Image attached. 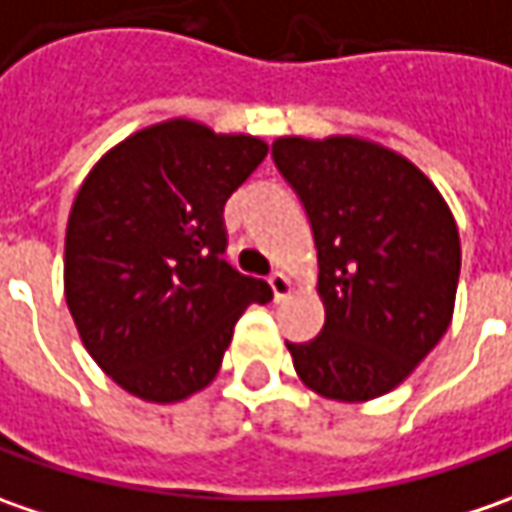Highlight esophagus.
I'll use <instances>...</instances> for the list:
<instances>
[{"instance_id":"1","label":"esophagus","mask_w":512,"mask_h":512,"mask_svg":"<svg viewBox=\"0 0 512 512\" xmlns=\"http://www.w3.org/2000/svg\"><path fill=\"white\" fill-rule=\"evenodd\" d=\"M269 286H272V295H275V300H283L289 292H292V280H289L286 272H272V275H269Z\"/></svg>"}]
</instances>
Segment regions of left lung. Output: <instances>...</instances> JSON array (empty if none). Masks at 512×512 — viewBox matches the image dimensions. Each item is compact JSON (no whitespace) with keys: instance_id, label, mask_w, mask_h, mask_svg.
<instances>
[{"instance_id":"1","label":"left lung","mask_w":512,"mask_h":512,"mask_svg":"<svg viewBox=\"0 0 512 512\" xmlns=\"http://www.w3.org/2000/svg\"><path fill=\"white\" fill-rule=\"evenodd\" d=\"M272 157L309 214L326 312L318 338L286 344L295 372L332 401L387 395L453 321L456 217L421 168L364 137H278Z\"/></svg>"}]
</instances>
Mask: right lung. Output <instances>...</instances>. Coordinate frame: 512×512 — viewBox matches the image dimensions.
Segmentation results:
<instances>
[{
    "label": "right lung",
    "instance_id": "obj_1",
    "mask_svg": "<svg viewBox=\"0 0 512 512\" xmlns=\"http://www.w3.org/2000/svg\"><path fill=\"white\" fill-rule=\"evenodd\" d=\"M269 145L174 117L88 171L65 229V300L79 338L125 392L174 404L206 389L234 323L272 300L223 260V206Z\"/></svg>",
    "mask_w": 512,
    "mask_h": 512
}]
</instances>
